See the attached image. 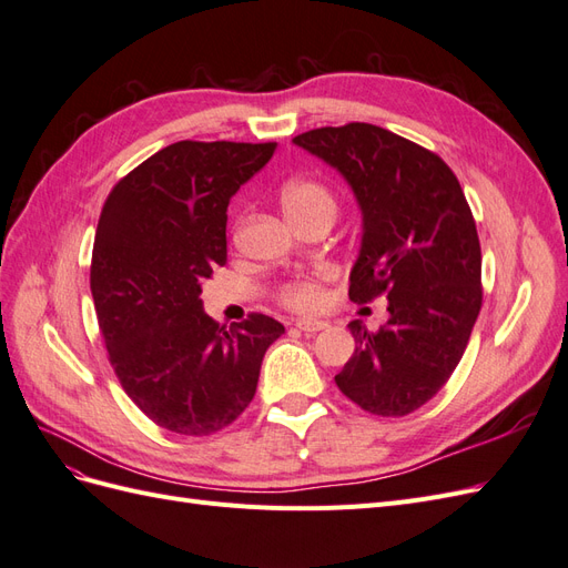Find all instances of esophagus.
<instances>
[{
	"mask_svg": "<svg viewBox=\"0 0 568 568\" xmlns=\"http://www.w3.org/2000/svg\"><path fill=\"white\" fill-rule=\"evenodd\" d=\"M296 326L301 332H305V334H315V332H322V329H326V322H322V320H296Z\"/></svg>",
	"mask_w": 568,
	"mask_h": 568,
	"instance_id": "1",
	"label": "esophagus"
}]
</instances>
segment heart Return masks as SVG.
I'll return each mask as SVG.
<instances>
[{
  "mask_svg": "<svg viewBox=\"0 0 568 568\" xmlns=\"http://www.w3.org/2000/svg\"><path fill=\"white\" fill-rule=\"evenodd\" d=\"M282 209L288 220H301L315 213H332L336 211V201L329 189L315 180H291L284 184L282 194ZM280 298L291 311L298 313H313L320 311L324 303V288L317 280H294L282 286Z\"/></svg>",
  "mask_w": 568,
  "mask_h": 568,
  "instance_id": "b5f03b06",
  "label": "heart"
}]
</instances>
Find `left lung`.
Instances as JSON below:
<instances>
[{"mask_svg":"<svg viewBox=\"0 0 568 568\" xmlns=\"http://www.w3.org/2000/svg\"><path fill=\"white\" fill-rule=\"evenodd\" d=\"M294 144L348 182L363 242L348 296L386 294L379 332L353 320L355 353L334 379L379 417H403L450 379L480 311V244L453 170L436 153L369 123L320 128Z\"/></svg>","mask_w":568,"mask_h":568,"instance_id":"8db88e82","label":"left lung"}]
</instances>
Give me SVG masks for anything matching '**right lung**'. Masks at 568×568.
Masks as SVG:
<instances>
[{"instance_id": "add662e5", "label": "right lung", "mask_w": 568, "mask_h": 568, "mask_svg": "<svg viewBox=\"0 0 568 568\" xmlns=\"http://www.w3.org/2000/svg\"><path fill=\"white\" fill-rule=\"evenodd\" d=\"M277 142H175L120 180L101 211L90 286L120 384L144 415L182 436L230 426L255 395L267 315L220 326L201 282L227 261V205Z\"/></svg>"}]
</instances>
